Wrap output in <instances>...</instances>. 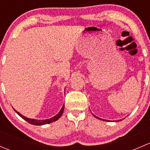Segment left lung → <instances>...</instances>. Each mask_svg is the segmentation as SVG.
<instances>
[{
  "label": "left lung",
  "mask_w": 150,
  "mask_h": 150,
  "mask_svg": "<svg viewBox=\"0 0 150 150\" xmlns=\"http://www.w3.org/2000/svg\"><path fill=\"white\" fill-rule=\"evenodd\" d=\"M93 116H94V117H96V118L99 119V120H106V121H108V120H103V119H101V118H99V117H96V115H93Z\"/></svg>",
  "instance_id": "8db88e82"
}]
</instances>
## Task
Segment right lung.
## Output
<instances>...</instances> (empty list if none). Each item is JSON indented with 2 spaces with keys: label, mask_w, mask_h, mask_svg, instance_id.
<instances>
[{
  "label": "right lung",
  "mask_w": 150,
  "mask_h": 150,
  "mask_svg": "<svg viewBox=\"0 0 150 150\" xmlns=\"http://www.w3.org/2000/svg\"><path fill=\"white\" fill-rule=\"evenodd\" d=\"M64 105L62 106V107L61 110H60V111L59 112L58 114L56 115L55 116H54V117H51V118L46 119V120H36V119L28 118V117H25V116L22 115V114H20V113H19V112L16 111V110H15V109H13V110H14V111L16 112L17 113V114L19 115L21 117H22V118H23L24 120H26V121L28 122L29 123L33 124V125H45V124L51 123V122H54V121H56V120H58V119L60 117H61L62 115L63 112H64Z\"/></svg>",
  "instance_id": "1"
}]
</instances>
